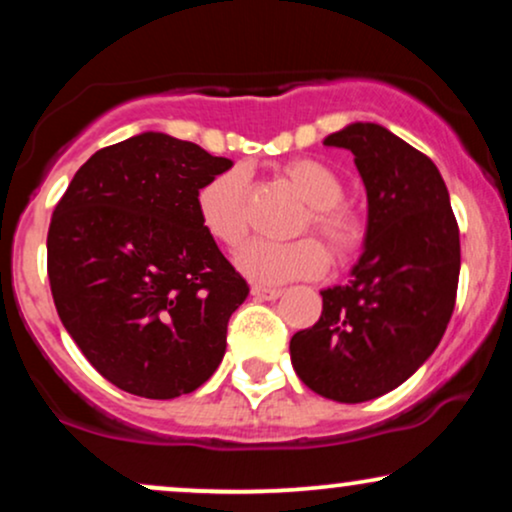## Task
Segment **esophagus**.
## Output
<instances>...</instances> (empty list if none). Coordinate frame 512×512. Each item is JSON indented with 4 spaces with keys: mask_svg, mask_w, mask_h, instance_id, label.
I'll use <instances>...</instances> for the list:
<instances>
[{
    "mask_svg": "<svg viewBox=\"0 0 512 512\" xmlns=\"http://www.w3.org/2000/svg\"><path fill=\"white\" fill-rule=\"evenodd\" d=\"M281 288H272V286H260V283H255L252 286V295H255L257 300H279L281 298Z\"/></svg>",
    "mask_w": 512,
    "mask_h": 512,
    "instance_id": "obj_1",
    "label": "esophagus"
}]
</instances>
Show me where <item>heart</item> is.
<instances>
[{
  "mask_svg": "<svg viewBox=\"0 0 512 512\" xmlns=\"http://www.w3.org/2000/svg\"><path fill=\"white\" fill-rule=\"evenodd\" d=\"M281 176L307 202V214L298 224V233L315 229L324 236L338 257L353 255L362 240V226L346 207H341L343 183L336 171L310 157H295L281 164ZM250 176L243 166H233L217 174L197 190V217L202 229L226 248H238L248 236ZM240 274L257 283H286L295 279H315L329 267V252L317 238H298L288 243L252 240L236 255Z\"/></svg>",
  "mask_w": 512,
  "mask_h": 512,
  "instance_id": "obj_1",
  "label": "heart"
}]
</instances>
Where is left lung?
<instances>
[{"mask_svg":"<svg viewBox=\"0 0 512 512\" xmlns=\"http://www.w3.org/2000/svg\"><path fill=\"white\" fill-rule=\"evenodd\" d=\"M326 147L355 155L367 190L365 250L322 317L291 338L300 381L338 403L396 389L439 346L460 276V233L436 164L379 123L355 121Z\"/></svg>","mask_w":512,"mask_h":512,"instance_id":"8db88e82","label":"left lung"}]
</instances>
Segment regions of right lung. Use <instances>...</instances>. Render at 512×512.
<instances>
[{"mask_svg":"<svg viewBox=\"0 0 512 512\" xmlns=\"http://www.w3.org/2000/svg\"><path fill=\"white\" fill-rule=\"evenodd\" d=\"M147 131L95 152L52 214L47 274L61 324L104 379L166 400L200 389L250 286L197 217V190L231 169Z\"/></svg>","mask_w":512,"mask_h":512,"instance_id":"1","label":"right lung"}]
</instances>
